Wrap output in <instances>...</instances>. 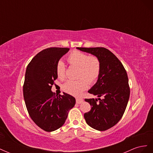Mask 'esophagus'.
<instances>
[{"label":"esophagus","mask_w":153,"mask_h":153,"mask_svg":"<svg viewBox=\"0 0 153 153\" xmlns=\"http://www.w3.org/2000/svg\"><path fill=\"white\" fill-rule=\"evenodd\" d=\"M76 103H78V104H80V103H82L83 101H84V100H83L82 98H77L76 99Z\"/></svg>","instance_id":"1"}]
</instances>
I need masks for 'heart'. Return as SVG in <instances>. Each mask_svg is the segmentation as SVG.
I'll return each instance as SVG.
<instances>
[{
	"instance_id": "heart-1",
	"label": "heart",
	"mask_w": 153,
	"mask_h": 153,
	"mask_svg": "<svg viewBox=\"0 0 153 153\" xmlns=\"http://www.w3.org/2000/svg\"><path fill=\"white\" fill-rule=\"evenodd\" d=\"M68 62L79 67L78 76L82 77L76 80H68L63 85L64 91L72 95H80L85 90L90 82H94L100 73V62L94 56L80 52L73 51L68 57ZM57 77L64 80L66 76V66L62 61H59L56 66Z\"/></svg>"
}]
</instances>
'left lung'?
<instances>
[{
	"label": "left lung",
	"instance_id": "left-lung-1",
	"mask_svg": "<svg viewBox=\"0 0 153 153\" xmlns=\"http://www.w3.org/2000/svg\"><path fill=\"white\" fill-rule=\"evenodd\" d=\"M82 52L91 53L99 59L100 73L96 84L88 91L97 99H85L91 106L84 114L87 124L98 131L113 127L121 119L128 102L130 90L127 73L115 55L102 47L80 48ZM103 97L101 100L99 98ZM99 102H97V100Z\"/></svg>",
	"mask_w": 153,
	"mask_h": 153
}]
</instances>
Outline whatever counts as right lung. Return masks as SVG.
I'll list each match as a JSON object with an SVG mask.
<instances>
[{"mask_svg": "<svg viewBox=\"0 0 153 153\" xmlns=\"http://www.w3.org/2000/svg\"><path fill=\"white\" fill-rule=\"evenodd\" d=\"M69 50H43L32 59L26 69L23 91L27 111L32 121L48 132L62 126L76 103L73 96L63 92V95L56 97L51 90L57 78V64Z\"/></svg>", "mask_w": 153, "mask_h": 153, "instance_id": "obj_1", "label": "right lung"}]
</instances>
